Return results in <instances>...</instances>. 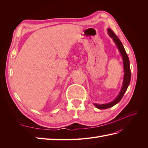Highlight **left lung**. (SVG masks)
Returning a JSON list of instances; mask_svg holds the SVG:
<instances>
[{
  "mask_svg": "<svg viewBox=\"0 0 148 148\" xmlns=\"http://www.w3.org/2000/svg\"><path fill=\"white\" fill-rule=\"evenodd\" d=\"M107 33L109 35V36L113 39L114 42L115 43L116 46L117 47L120 53L121 56H122V60H123V70H124V75H123V84L121 90L115 99L109 103L104 104H98L96 103H94V105L97 107V109H106L110 108L111 107H113L115 104L119 103L120 100L122 99V97L124 95V94L126 92L127 89L129 86L130 83L131 79V70L130 67V61L128 57L127 56V53L125 50V48L123 46L122 43L121 42L120 39L117 38V36L114 33L112 30L108 28L107 29Z\"/></svg>",
  "mask_w": 148,
  "mask_h": 148,
  "instance_id": "obj_1",
  "label": "left lung"
}]
</instances>
